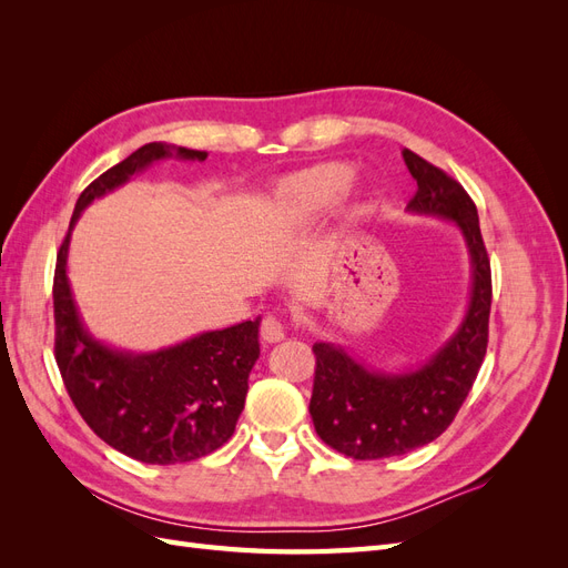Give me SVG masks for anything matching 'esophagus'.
<instances>
[{"label":"esophagus","instance_id":"obj_1","mask_svg":"<svg viewBox=\"0 0 568 568\" xmlns=\"http://www.w3.org/2000/svg\"><path fill=\"white\" fill-rule=\"evenodd\" d=\"M261 336H263L265 343H280L286 336V329H284L282 320L274 317V315H267L263 320V324H261Z\"/></svg>","mask_w":568,"mask_h":568}]
</instances>
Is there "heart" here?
<instances>
[{
  "label": "heart",
  "mask_w": 568,
  "mask_h": 568,
  "mask_svg": "<svg viewBox=\"0 0 568 568\" xmlns=\"http://www.w3.org/2000/svg\"><path fill=\"white\" fill-rule=\"evenodd\" d=\"M351 168L343 163H317L288 175L274 189V215L282 225H301L329 211L346 192Z\"/></svg>",
  "instance_id": "1"
}]
</instances>
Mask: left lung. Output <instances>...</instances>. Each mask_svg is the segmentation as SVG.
<instances>
[{
  "label": "left lung",
  "instance_id": "obj_1",
  "mask_svg": "<svg viewBox=\"0 0 568 568\" xmlns=\"http://www.w3.org/2000/svg\"><path fill=\"white\" fill-rule=\"evenodd\" d=\"M403 159L417 180L407 211L455 222L469 251L471 294L457 332L417 369H372L334 343H315V432L329 448L353 459L405 455L436 440L467 400L488 346L493 284L476 205L440 168L409 149H403Z\"/></svg>",
  "mask_w": 568,
  "mask_h": 568
}]
</instances>
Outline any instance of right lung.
Returning <instances> with one entry per match:
<instances>
[{
	"instance_id": "obj_1",
	"label": "right lung",
	"mask_w": 568,
	"mask_h": 568,
	"mask_svg": "<svg viewBox=\"0 0 568 568\" xmlns=\"http://www.w3.org/2000/svg\"><path fill=\"white\" fill-rule=\"evenodd\" d=\"M170 156L205 161L209 153L151 142L109 168L80 194L54 272V355L65 390L101 440L146 464L192 462L225 445L261 355V317L196 334L156 353H130L97 341L78 313L65 265L80 213L134 173Z\"/></svg>"
}]
</instances>
